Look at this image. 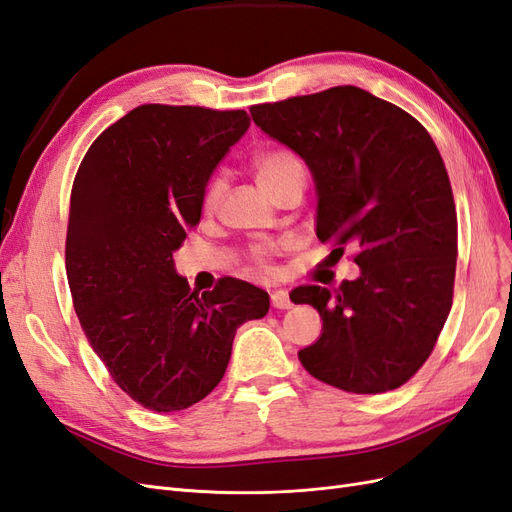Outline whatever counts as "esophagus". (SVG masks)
I'll list each match as a JSON object with an SVG mask.
<instances>
[{
  "label": "esophagus",
  "instance_id": "esophagus-1",
  "mask_svg": "<svg viewBox=\"0 0 512 512\" xmlns=\"http://www.w3.org/2000/svg\"><path fill=\"white\" fill-rule=\"evenodd\" d=\"M272 306L280 308V310H287L293 306V302L289 300V293L285 289H276L272 291Z\"/></svg>",
  "mask_w": 512,
  "mask_h": 512
}]
</instances>
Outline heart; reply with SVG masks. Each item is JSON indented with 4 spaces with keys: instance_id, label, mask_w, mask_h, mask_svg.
Instances as JSON below:
<instances>
[{
    "instance_id": "obj_1",
    "label": "heart",
    "mask_w": 512,
    "mask_h": 512,
    "mask_svg": "<svg viewBox=\"0 0 512 512\" xmlns=\"http://www.w3.org/2000/svg\"><path fill=\"white\" fill-rule=\"evenodd\" d=\"M251 170L257 178L259 187L266 191L270 197H276L285 189H304L306 185V166L302 157L291 151V148H263L251 157ZM225 191L223 176H212L202 195V208L204 212H212L219 206L221 195ZM251 268L259 274H272L274 263L268 251H253L249 255Z\"/></svg>"
}]
</instances>
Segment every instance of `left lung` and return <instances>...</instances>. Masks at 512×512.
I'll return each mask as SVG.
<instances>
[{"instance_id": "left-lung-1", "label": "left lung", "mask_w": 512, "mask_h": 512, "mask_svg": "<svg viewBox=\"0 0 512 512\" xmlns=\"http://www.w3.org/2000/svg\"><path fill=\"white\" fill-rule=\"evenodd\" d=\"M251 117L308 163L317 238L340 255L355 246L361 268L334 291H291L323 321L321 338L298 353L302 366L349 393L402 387L432 355L453 304L457 212L432 136L351 85L255 104Z\"/></svg>"}]
</instances>
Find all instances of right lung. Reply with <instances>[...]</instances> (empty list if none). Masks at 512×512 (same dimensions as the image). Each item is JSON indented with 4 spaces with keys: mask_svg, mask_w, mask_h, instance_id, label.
I'll list each match as a JSON object with an SVG mask.
<instances>
[{
    "mask_svg": "<svg viewBox=\"0 0 512 512\" xmlns=\"http://www.w3.org/2000/svg\"><path fill=\"white\" fill-rule=\"evenodd\" d=\"M244 110L144 104L104 129L70 195L65 272L74 310L112 381L153 412L193 406L219 385L236 329L268 315V293L223 276L202 295L172 251L202 214Z\"/></svg>",
    "mask_w": 512,
    "mask_h": 512,
    "instance_id": "1",
    "label": "right lung"
}]
</instances>
